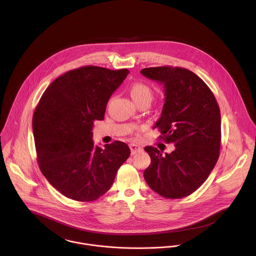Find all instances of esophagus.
I'll return each instance as SVG.
<instances>
[{
  "instance_id": "1",
  "label": "esophagus",
  "mask_w": 256,
  "mask_h": 256,
  "mask_svg": "<svg viewBox=\"0 0 256 256\" xmlns=\"http://www.w3.org/2000/svg\"><path fill=\"white\" fill-rule=\"evenodd\" d=\"M130 148H131V154H135L138 152H141L143 150V148L137 144H130Z\"/></svg>"
}]
</instances>
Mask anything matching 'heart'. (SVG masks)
Returning <instances> with one entry per match:
<instances>
[{
    "label": "heart",
    "mask_w": 256,
    "mask_h": 256,
    "mask_svg": "<svg viewBox=\"0 0 256 256\" xmlns=\"http://www.w3.org/2000/svg\"><path fill=\"white\" fill-rule=\"evenodd\" d=\"M130 96L133 100L139 104L143 102H150L152 98V92L146 84L142 82H136L130 86Z\"/></svg>",
    "instance_id": "1"
}]
</instances>
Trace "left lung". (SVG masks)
Returning a JSON list of instances; mask_svg holds the SVG:
<instances>
[{"mask_svg": "<svg viewBox=\"0 0 256 256\" xmlns=\"http://www.w3.org/2000/svg\"><path fill=\"white\" fill-rule=\"evenodd\" d=\"M164 88V104L154 124L166 143H174L170 154L145 146L150 164L144 178L164 198H183L208 178L220 156V113L208 86L195 74L180 67H154L141 71Z\"/></svg>", "mask_w": 256, "mask_h": 256, "instance_id": "8db88e82", "label": "left lung"}]
</instances>
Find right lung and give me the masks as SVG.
I'll use <instances>...</instances> for the list:
<instances>
[{"label": "right lung", "instance_id": "right-lung-1", "mask_svg": "<svg viewBox=\"0 0 256 256\" xmlns=\"http://www.w3.org/2000/svg\"><path fill=\"white\" fill-rule=\"evenodd\" d=\"M129 71L96 66L74 69L57 78L42 94L32 119L37 162L42 174L64 196L80 202L108 191L118 168L130 156L127 144L96 146L92 127L102 120L111 94Z\"/></svg>", "mask_w": 256, "mask_h": 256}]
</instances>
